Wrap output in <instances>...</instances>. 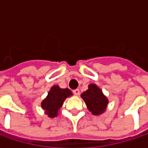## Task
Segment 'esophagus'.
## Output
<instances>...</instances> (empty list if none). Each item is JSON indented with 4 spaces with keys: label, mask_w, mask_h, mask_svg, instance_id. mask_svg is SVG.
Masks as SVG:
<instances>
[{
    "label": "esophagus",
    "mask_w": 148,
    "mask_h": 148,
    "mask_svg": "<svg viewBox=\"0 0 148 148\" xmlns=\"http://www.w3.org/2000/svg\"><path fill=\"white\" fill-rule=\"evenodd\" d=\"M79 89H75V90H74V94L75 95V96H79Z\"/></svg>",
    "instance_id": "34e87169"
}]
</instances>
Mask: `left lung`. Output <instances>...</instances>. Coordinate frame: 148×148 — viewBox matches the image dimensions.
<instances>
[{"instance_id": "obj_1", "label": "left lung", "mask_w": 148, "mask_h": 148, "mask_svg": "<svg viewBox=\"0 0 148 148\" xmlns=\"http://www.w3.org/2000/svg\"><path fill=\"white\" fill-rule=\"evenodd\" d=\"M81 98L85 101L89 111L94 116L103 114L106 110L109 100L102 90L95 84H90L88 89L81 93Z\"/></svg>"}]
</instances>
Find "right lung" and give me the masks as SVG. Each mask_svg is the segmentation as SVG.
<instances>
[{
  "label": "right lung",
  "mask_w": 148,
  "mask_h": 148,
  "mask_svg": "<svg viewBox=\"0 0 148 148\" xmlns=\"http://www.w3.org/2000/svg\"><path fill=\"white\" fill-rule=\"evenodd\" d=\"M72 95L73 92L69 88H61L56 85L53 86L49 91L47 97L41 103V107L45 110V115L49 118L56 117L65 99Z\"/></svg>",
  "instance_id": "1"
}]
</instances>
